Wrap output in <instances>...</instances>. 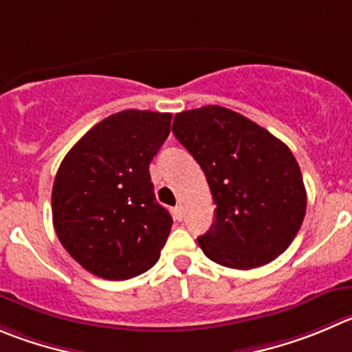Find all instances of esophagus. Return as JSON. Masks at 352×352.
<instances>
[{
    "label": "esophagus",
    "instance_id": "34e87169",
    "mask_svg": "<svg viewBox=\"0 0 352 352\" xmlns=\"http://www.w3.org/2000/svg\"><path fill=\"white\" fill-rule=\"evenodd\" d=\"M173 214H174V219H178V221H182L183 217H185V212H183V207L182 206L174 207Z\"/></svg>",
    "mask_w": 352,
    "mask_h": 352
}]
</instances>
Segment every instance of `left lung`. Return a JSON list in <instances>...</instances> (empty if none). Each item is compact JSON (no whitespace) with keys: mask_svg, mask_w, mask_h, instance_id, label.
<instances>
[{"mask_svg":"<svg viewBox=\"0 0 352 352\" xmlns=\"http://www.w3.org/2000/svg\"><path fill=\"white\" fill-rule=\"evenodd\" d=\"M173 133L202 167L216 217L199 245L233 270L285 252L306 216V188L289 146L259 124L219 105L174 116Z\"/></svg>","mask_w":352,"mask_h":352,"instance_id":"left-lung-1","label":"left lung"}]
</instances>
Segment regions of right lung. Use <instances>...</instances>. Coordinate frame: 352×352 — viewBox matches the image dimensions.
I'll return each instance as SVG.
<instances>
[{"label":"right lung","mask_w":352,"mask_h":352,"mask_svg":"<svg viewBox=\"0 0 352 352\" xmlns=\"http://www.w3.org/2000/svg\"><path fill=\"white\" fill-rule=\"evenodd\" d=\"M170 113L122 110L93 126L58 167L53 226L63 249L105 280H128L159 261L173 217L155 200L148 166Z\"/></svg>","instance_id":"1"}]
</instances>
